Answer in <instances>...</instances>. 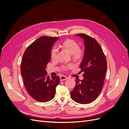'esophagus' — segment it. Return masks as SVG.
<instances>
[{"label":"esophagus","instance_id":"esophagus-1","mask_svg":"<svg viewBox=\"0 0 129 129\" xmlns=\"http://www.w3.org/2000/svg\"><path fill=\"white\" fill-rule=\"evenodd\" d=\"M60 81H63V80H66L67 78V77H66L63 75H61L60 77Z\"/></svg>","mask_w":129,"mask_h":129}]
</instances>
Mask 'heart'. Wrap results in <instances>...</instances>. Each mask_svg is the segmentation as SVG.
<instances>
[{"label": "heart", "mask_w": 129, "mask_h": 129, "mask_svg": "<svg viewBox=\"0 0 129 129\" xmlns=\"http://www.w3.org/2000/svg\"><path fill=\"white\" fill-rule=\"evenodd\" d=\"M61 47L63 49H66L67 51L72 54L74 59L76 60L80 59L82 55H83V50L79 48V45L76 41L72 39H67L65 40L61 44ZM57 54V50L54 48L51 50V57L53 60L55 59L56 57ZM74 65L72 63H69L66 65H63L62 66V68L63 70H67L68 69L71 68Z\"/></svg>", "instance_id": "obj_1"}]
</instances>
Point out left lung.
Masks as SVG:
<instances>
[{"label": "left lung", "instance_id": "8db88e82", "mask_svg": "<svg viewBox=\"0 0 129 129\" xmlns=\"http://www.w3.org/2000/svg\"><path fill=\"white\" fill-rule=\"evenodd\" d=\"M76 36L84 40V57L81 62V71L84 72L82 80H76V86L71 91V97L79 104H88L99 96L104 82L107 61L103 50L94 38L85 34Z\"/></svg>", "mask_w": 129, "mask_h": 129}]
</instances>
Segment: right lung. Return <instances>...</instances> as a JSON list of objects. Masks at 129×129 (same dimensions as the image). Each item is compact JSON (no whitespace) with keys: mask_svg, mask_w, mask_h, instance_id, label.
<instances>
[{"mask_svg":"<svg viewBox=\"0 0 129 129\" xmlns=\"http://www.w3.org/2000/svg\"><path fill=\"white\" fill-rule=\"evenodd\" d=\"M59 38L41 37L26 49L23 56L21 75L28 94L35 100L47 102L52 100L60 82L58 76L47 75L45 69L51 59V51Z\"/></svg>","mask_w":129,"mask_h":129,"instance_id":"obj_1","label":"right lung"}]
</instances>
